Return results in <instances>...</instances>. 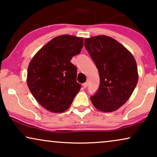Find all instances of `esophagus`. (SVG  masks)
Listing matches in <instances>:
<instances>
[{"mask_svg": "<svg viewBox=\"0 0 157 157\" xmlns=\"http://www.w3.org/2000/svg\"><path fill=\"white\" fill-rule=\"evenodd\" d=\"M87 86H88V82H85L84 83H83V87L84 88V89L87 87Z\"/></svg>", "mask_w": 157, "mask_h": 157, "instance_id": "1", "label": "esophagus"}]
</instances>
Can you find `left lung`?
I'll return each instance as SVG.
<instances>
[{"label": "left lung", "instance_id": "8db88e82", "mask_svg": "<svg viewBox=\"0 0 157 157\" xmlns=\"http://www.w3.org/2000/svg\"><path fill=\"white\" fill-rule=\"evenodd\" d=\"M85 47L98 68L100 86L91 96L103 112H112L125 104L138 82L136 62L132 53L114 38L104 35L85 38Z\"/></svg>", "mask_w": 157, "mask_h": 157}]
</instances>
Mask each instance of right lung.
Returning a JSON list of instances; mask_svg holds the SVG:
<instances>
[{"label": "right lung", "instance_id": "right-lung-1", "mask_svg": "<svg viewBox=\"0 0 157 157\" xmlns=\"http://www.w3.org/2000/svg\"><path fill=\"white\" fill-rule=\"evenodd\" d=\"M83 38L62 35L42 47L30 61L27 84L40 106L51 112L67 110L81 89L73 56L81 52Z\"/></svg>", "mask_w": 157, "mask_h": 157}]
</instances>
